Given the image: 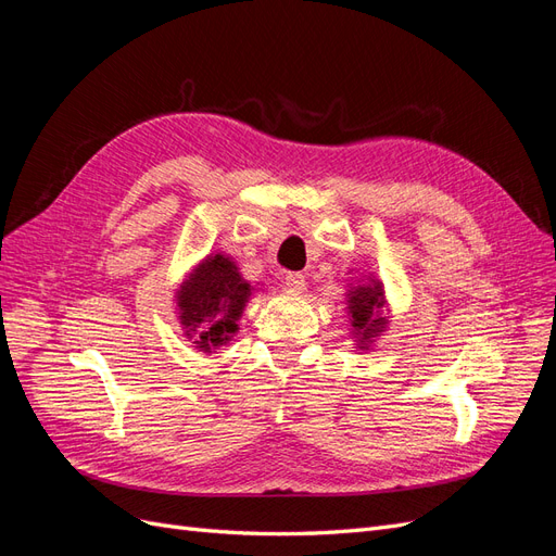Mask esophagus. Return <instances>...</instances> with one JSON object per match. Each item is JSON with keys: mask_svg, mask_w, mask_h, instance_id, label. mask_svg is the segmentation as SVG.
<instances>
[{"mask_svg": "<svg viewBox=\"0 0 556 556\" xmlns=\"http://www.w3.org/2000/svg\"><path fill=\"white\" fill-rule=\"evenodd\" d=\"M285 282H288V288H292V290H304L306 276L301 271H288L285 274Z\"/></svg>", "mask_w": 556, "mask_h": 556, "instance_id": "obj_1", "label": "esophagus"}]
</instances>
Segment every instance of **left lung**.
<instances>
[{"instance_id": "8db88e82", "label": "left lung", "mask_w": 556, "mask_h": 556, "mask_svg": "<svg viewBox=\"0 0 556 556\" xmlns=\"http://www.w3.org/2000/svg\"><path fill=\"white\" fill-rule=\"evenodd\" d=\"M382 308V290L380 285H364L350 292V313H352V327L359 329L364 339H371L376 331H380L382 319L378 317Z\"/></svg>"}]
</instances>
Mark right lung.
I'll return each mask as SVG.
<instances>
[{
    "mask_svg": "<svg viewBox=\"0 0 556 556\" xmlns=\"http://www.w3.org/2000/svg\"><path fill=\"white\" fill-rule=\"evenodd\" d=\"M250 296L248 282L241 280L237 266L225 255L208 257L178 296L182 327L199 350H215L227 343L229 333L239 329L237 319Z\"/></svg>",
    "mask_w": 556,
    "mask_h": 556,
    "instance_id": "obj_1",
    "label": "right lung"
}]
</instances>
